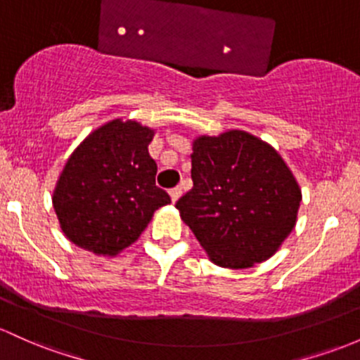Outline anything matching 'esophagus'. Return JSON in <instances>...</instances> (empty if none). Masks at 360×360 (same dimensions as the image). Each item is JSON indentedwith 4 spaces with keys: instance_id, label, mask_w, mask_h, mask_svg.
<instances>
[{
    "instance_id": "obj_1",
    "label": "esophagus",
    "mask_w": 360,
    "mask_h": 360,
    "mask_svg": "<svg viewBox=\"0 0 360 360\" xmlns=\"http://www.w3.org/2000/svg\"><path fill=\"white\" fill-rule=\"evenodd\" d=\"M180 195H181V188H172V191H169V197H172L173 204L180 199Z\"/></svg>"
}]
</instances>
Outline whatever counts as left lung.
Here are the masks:
<instances>
[{
    "label": "left lung",
    "mask_w": 360,
    "mask_h": 360,
    "mask_svg": "<svg viewBox=\"0 0 360 360\" xmlns=\"http://www.w3.org/2000/svg\"><path fill=\"white\" fill-rule=\"evenodd\" d=\"M194 187L176 202L214 264L250 268L271 257L295 226L302 194L271 146L242 130L199 137Z\"/></svg>",
    "instance_id": "left-lung-1"
}]
</instances>
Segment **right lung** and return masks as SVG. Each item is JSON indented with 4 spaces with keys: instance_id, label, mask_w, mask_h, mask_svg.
<instances>
[{
    "instance_id": "1",
    "label": "right lung",
    "mask_w": 360,
    "mask_h": 360,
    "mask_svg": "<svg viewBox=\"0 0 360 360\" xmlns=\"http://www.w3.org/2000/svg\"><path fill=\"white\" fill-rule=\"evenodd\" d=\"M154 132L113 120L94 130L68 158L53 206L68 240L115 256L141 237L158 207L172 202L156 185L148 146Z\"/></svg>"
}]
</instances>
